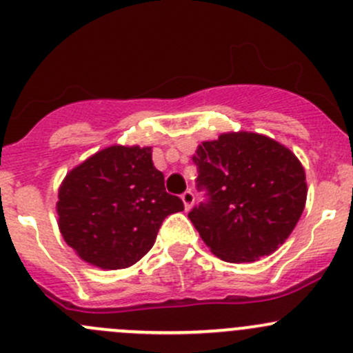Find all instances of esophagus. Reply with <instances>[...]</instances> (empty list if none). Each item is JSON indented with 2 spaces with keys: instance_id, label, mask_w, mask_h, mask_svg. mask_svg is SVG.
<instances>
[{
  "instance_id": "34e87169",
  "label": "esophagus",
  "mask_w": 353,
  "mask_h": 353,
  "mask_svg": "<svg viewBox=\"0 0 353 353\" xmlns=\"http://www.w3.org/2000/svg\"><path fill=\"white\" fill-rule=\"evenodd\" d=\"M181 199H183V203H184V210H190L191 206H193V201H194V194H193V191H184L183 194H181Z\"/></svg>"
}]
</instances>
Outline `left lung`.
<instances>
[{
	"label": "left lung",
	"mask_w": 353,
	"mask_h": 353,
	"mask_svg": "<svg viewBox=\"0 0 353 353\" xmlns=\"http://www.w3.org/2000/svg\"><path fill=\"white\" fill-rule=\"evenodd\" d=\"M208 201L188 216L203 243L229 263H251L280 248L307 198L299 159L265 134L237 131L203 141L193 155Z\"/></svg>",
	"instance_id": "left-lung-1"
}]
</instances>
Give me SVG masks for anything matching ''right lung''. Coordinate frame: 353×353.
<instances>
[{
	"mask_svg": "<svg viewBox=\"0 0 353 353\" xmlns=\"http://www.w3.org/2000/svg\"><path fill=\"white\" fill-rule=\"evenodd\" d=\"M165 191L150 147L112 145L71 169L59 186L58 225L88 265L121 270L152 249L163 219L183 212Z\"/></svg>",
	"mask_w": 353,
	"mask_h": 353,
	"instance_id": "right-lung-1",
	"label": "right lung"
}]
</instances>
